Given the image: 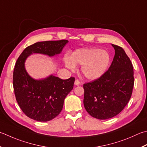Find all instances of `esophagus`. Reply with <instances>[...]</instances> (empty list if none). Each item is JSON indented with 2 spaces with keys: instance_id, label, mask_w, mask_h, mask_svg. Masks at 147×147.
Wrapping results in <instances>:
<instances>
[{
  "instance_id": "esophagus-1",
  "label": "esophagus",
  "mask_w": 147,
  "mask_h": 147,
  "mask_svg": "<svg viewBox=\"0 0 147 147\" xmlns=\"http://www.w3.org/2000/svg\"><path fill=\"white\" fill-rule=\"evenodd\" d=\"M74 84H75V85H78L80 84V82L78 80H76L75 82H74Z\"/></svg>"
}]
</instances>
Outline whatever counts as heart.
Returning a JSON list of instances; mask_svg holds the SVG:
<instances>
[{"instance_id": "obj_1", "label": "heart", "mask_w": 147, "mask_h": 147, "mask_svg": "<svg viewBox=\"0 0 147 147\" xmlns=\"http://www.w3.org/2000/svg\"><path fill=\"white\" fill-rule=\"evenodd\" d=\"M110 62L108 51L99 48H82L72 53L71 59L65 57L66 67L71 71L76 69V64L82 66V73L86 78L94 80L99 78L105 72Z\"/></svg>"}]
</instances>
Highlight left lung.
I'll return each instance as SVG.
<instances>
[{
    "label": "left lung",
    "mask_w": 147,
    "mask_h": 147,
    "mask_svg": "<svg viewBox=\"0 0 147 147\" xmlns=\"http://www.w3.org/2000/svg\"><path fill=\"white\" fill-rule=\"evenodd\" d=\"M115 51L108 70L99 78L83 84L85 110L96 119H108L120 113L130 100L134 71L123 49L112 44Z\"/></svg>",
    "instance_id": "obj_1"
}]
</instances>
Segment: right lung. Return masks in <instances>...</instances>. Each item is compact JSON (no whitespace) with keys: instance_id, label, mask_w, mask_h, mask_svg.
<instances>
[{"instance_id":"add662e5","label":"right lung","mask_w":147,"mask_h":147,"mask_svg":"<svg viewBox=\"0 0 147 147\" xmlns=\"http://www.w3.org/2000/svg\"><path fill=\"white\" fill-rule=\"evenodd\" d=\"M67 42L65 39L36 42L26 48L16 60L13 78L16 101L26 115L36 121L47 122L59 115L65 97L73 88L75 78L62 80L50 75L34 80L25 70V60L32 53L49 57L58 55Z\"/></svg>"}]
</instances>
